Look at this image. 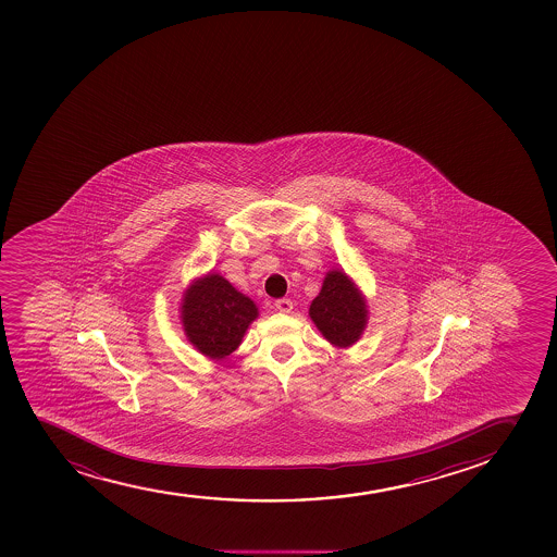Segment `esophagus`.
<instances>
[{"instance_id":"1","label":"esophagus","mask_w":557,"mask_h":557,"mask_svg":"<svg viewBox=\"0 0 557 557\" xmlns=\"http://www.w3.org/2000/svg\"><path fill=\"white\" fill-rule=\"evenodd\" d=\"M274 307L280 313H290L293 311V301L288 300V298H282V300H275Z\"/></svg>"}]
</instances>
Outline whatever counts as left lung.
I'll use <instances>...</instances> for the list:
<instances>
[{"mask_svg":"<svg viewBox=\"0 0 557 557\" xmlns=\"http://www.w3.org/2000/svg\"><path fill=\"white\" fill-rule=\"evenodd\" d=\"M367 301L343 270L325 274L322 290L309 307V317L325 341L338 348L357 343L367 327Z\"/></svg>","mask_w":557,"mask_h":557,"instance_id":"8db88e82","label":"left lung"}]
</instances>
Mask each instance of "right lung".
Wrapping results in <instances>:
<instances>
[{"instance_id":"obj_1","label":"right lung","mask_w":557,"mask_h":557,"mask_svg":"<svg viewBox=\"0 0 557 557\" xmlns=\"http://www.w3.org/2000/svg\"><path fill=\"white\" fill-rule=\"evenodd\" d=\"M257 314L256 304L219 274L196 280L183 296L185 335L196 350L211 359H224L237 350Z\"/></svg>"}]
</instances>
